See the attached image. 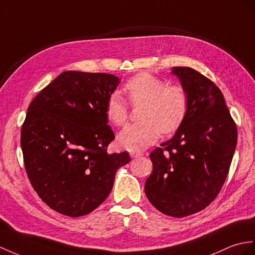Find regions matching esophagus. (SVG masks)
Wrapping results in <instances>:
<instances>
[{
  "instance_id": "esophagus-1",
  "label": "esophagus",
  "mask_w": 255,
  "mask_h": 255,
  "mask_svg": "<svg viewBox=\"0 0 255 255\" xmlns=\"http://www.w3.org/2000/svg\"><path fill=\"white\" fill-rule=\"evenodd\" d=\"M142 151H131L129 152V156H131L132 158H137V157H140L142 156Z\"/></svg>"
}]
</instances>
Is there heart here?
<instances>
[{"label":"heart","mask_w":255,"mask_h":255,"mask_svg":"<svg viewBox=\"0 0 255 255\" xmlns=\"http://www.w3.org/2000/svg\"><path fill=\"white\" fill-rule=\"evenodd\" d=\"M128 102L142 104L139 122L131 123L118 135V142L129 151L141 150L153 144L162 132L175 133L182 127L189 108L188 94L182 85L166 84L149 72H140L124 84ZM107 119L120 127L128 117V105L119 93H113L105 108Z\"/></svg>","instance_id":"1"}]
</instances>
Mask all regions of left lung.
<instances>
[{
    "label": "left lung",
    "instance_id": "8db88e82",
    "mask_svg": "<svg viewBox=\"0 0 255 255\" xmlns=\"http://www.w3.org/2000/svg\"><path fill=\"white\" fill-rule=\"evenodd\" d=\"M189 99L175 135L150 152L145 192L163 214L185 217L207 208L224 185L237 145V126L220 89L189 67H174Z\"/></svg>",
    "mask_w": 255,
    "mask_h": 255
}]
</instances>
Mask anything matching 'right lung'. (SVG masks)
Masks as SVG:
<instances>
[{
    "instance_id": "1",
    "label": "right lung",
    "mask_w": 255,
    "mask_h": 255,
    "mask_svg": "<svg viewBox=\"0 0 255 255\" xmlns=\"http://www.w3.org/2000/svg\"><path fill=\"white\" fill-rule=\"evenodd\" d=\"M120 83L108 73L65 71L28 108L20 144L29 181L56 212L91 213L106 200L128 153H108L115 139L105 113Z\"/></svg>"
}]
</instances>
